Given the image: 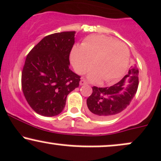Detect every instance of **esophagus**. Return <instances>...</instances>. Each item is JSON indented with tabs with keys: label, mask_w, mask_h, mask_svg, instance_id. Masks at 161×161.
<instances>
[{
	"label": "esophagus",
	"mask_w": 161,
	"mask_h": 161,
	"mask_svg": "<svg viewBox=\"0 0 161 161\" xmlns=\"http://www.w3.org/2000/svg\"><path fill=\"white\" fill-rule=\"evenodd\" d=\"M79 85L80 86H85V85H87V82L85 79H81V81L79 82Z\"/></svg>",
	"instance_id": "1"
}]
</instances>
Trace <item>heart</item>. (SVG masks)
<instances>
[{"mask_svg":"<svg viewBox=\"0 0 161 161\" xmlns=\"http://www.w3.org/2000/svg\"><path fill=\"white\" fill-rule=\"evenodd\" d=\"M72 64L75 71L84 73L92 66L88 73L92 82L102 79L110 83L123 76L129 64L130 52L126 44L105 35H92L84 40L82 46H75L71 53Z\"/></svg>","mask_w":161,"mask_h":161,"instance_id":"heart-1","label":"heart"}]
</instances>
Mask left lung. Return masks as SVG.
I'll list each match as a JSON object with an SVG mask.
<instances>
[{
    "instance_id": "obj_1",
    "label": "left lung",
    "mask_w": 161,
    "mask_h": 161,
    "mask_svg": "<svg viewBox=\"0 0 161 161\" xmlns=\"http://www.w3.org/2000/svg\"><path fill=\"white\" fill-rule=\"evenodd\" d=\"M138 74V69L135 66L128 70V75L114 86L92 87V93L86 101L90 115L107 120L125 110L137 92Z\"/></svg>"
}]
</instances>
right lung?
<instances>
[{"instance_id": "obj_1", "label": "right lung", "mask_w": 161, "mask_h": 161, "mask_svg": "<svg viewBox=\"0 0 161 161\" xmlns=\"http://www.w3.org/2000/svg\"><path fill=\"white\" fill-rule=\"evenodd\" d=\"M75 34V31H68L45 36L26 56L21 76L23 92L40 115L60 114L67 95L79 87L80 76L69 69Z\"/></svg>"}]
</instances>
